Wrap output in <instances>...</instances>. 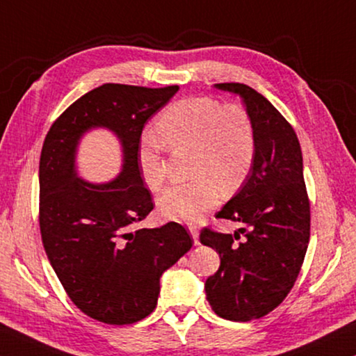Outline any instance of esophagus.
I'll return each mask as SVG.
<instances>
[{"instance_id": "esophagus-1", "label": "esophagus", "mask_w": 356, "mask_h": 356, "mask_svg": "<svg viewBox=\"0 0 356 356\" xmlns=\"http://www.w3.org/2000/svg\"><path fill=\"white\" fill-rule=\"evenodd\" d=\"M190 234L193 240H195V245H200V240H197V237H200V231H197V227L190 226Z\"/></svg>"}]
</instances>
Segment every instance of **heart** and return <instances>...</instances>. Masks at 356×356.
Wrapping results in <instances>:
<instances>
[{"mask_svg":"<svg viewBox=\"0 0 356 356\" xmlns=\"http://www.w3.org/2000/svg\"><path fill=\"white\" fill-rule=\"evenodd\" d=\"M156 134L170 149H190V182L172 185L156 200L168 220L195 222L218 204L221 188L237 190L248 176L256 155V129L250 113L237 104L221 105L212 97L182 99L166 106L156 119ZM143 182L156 190L165 180L160 147L143 144L138 150Z\"/></svg>","mask_w":356,"mask_h":356,"instance_id":"heart-1","label":"heart"}]
</instances>
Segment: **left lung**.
Segmentation results:
<instances>
[{"label": "left lung", "instance_id": "obj_1", "mask_svg": "<svg viewBox=\"0 0 356 356\" xmlns=\"http://www.w3.org/2000/svg\"><path fill=\"white\" fill-rule=\"evenodd\" d=\"M216 89L243 99L256 129V155L245 182L216 218L245 222L243 234L204 227L200 240L216 250L220 268L206 281L210 306L222 318L267 316L293 287L309 243V200L303 156L292 125L270 102L242 83Z\"/></svg>", "mask_w": 356, "mask_h": 356}]
</instances>
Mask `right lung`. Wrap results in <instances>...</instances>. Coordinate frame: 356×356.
Here are the masks:
<instances>
[{
  "label": "right lung",
  "mask_w": 356,
  "mask_h": 356,
  "mask_svg": "<svg viewBox=\"0 0 356 356\" xmlns=\"http://www.w3.org/2000/svg\"><path fill=\"white\" fill-rule=\"evenodd\" d=\"M179 86L106 83L74 102L48 130L39 163L42 243L75 306L110 325L140 322L155 309L160 276L191 248L179 222L136 229L154 209L138 166L147 119ZM108 128L123 146V171L106 184L77 177L76 149L91 128Z\"/></svg>",
  "instance_id": "right-lung-1"
}]
</instances>
